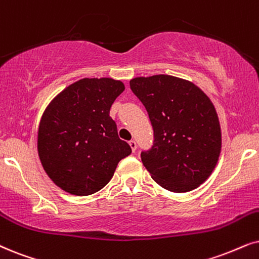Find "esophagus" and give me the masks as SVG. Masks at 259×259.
I'll use <instances>...</instances> for the list:
<instances>
[{
    "instance_id": "34e87169",
    "label": "esophagus",
    "mask_w": 259,
    "mask_h": 259,
    "mask_svg": "<svg viewBox=\"0 0 259 259\" xmlns=\"http://www.w3.org/2000/svg\"><path fill=\"white\" fill-rule=\"evenodd\" d=\"M129 146H130V148H132L133 152H135L136 148H137V145H136L135 141H134V140L130 141V142H129Z\"/></svg>"
}]
</instances>
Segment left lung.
<instances>
[{
  "instance_id": "8db88e82",
  "label": "left lung",
  "mask_w": 259,
  "mask_h": 259,
  "mask_svg": "<svg viewBox=\"0 0 259 259\" xmlns=\"http://www.w3.org/2000/svg\"><path fill=\"white\" fill-rule=\"evenodd\" d=\"M148 112L153 147L141 153L152 178L172 192L198 188L214 171L221 152V127L214 105L196 84L171 75L130 80Z\"/></svg>"
}]
</instances>
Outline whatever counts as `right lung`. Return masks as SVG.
<instances>
[{
    "label": "right lung",
    "instance_id": "1",
    "mask_svg": "<svg viewBox=\"0 0 259 259\" xmlns=\"http://www.w3.org/2000/svg\"><path fill=\"white\" fill-rule=\"evenodd\" d=\"M124 90L122 81L110 77L81 78L45 109L38 127V155L58 188L76 196L94 194L132 153L110 117L113 101Z\"/></svg>",
    "mask_w": 259,
    "mask_h": 259
}]
</instances>
